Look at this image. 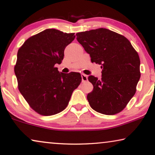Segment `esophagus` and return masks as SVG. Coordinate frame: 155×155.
I'll list each match as a JSON object with an SVG mask.
<instances>
[{"instance_id":"esophagus-1","label":"esophagus","mask_w":155,"mask_h":155,"mask_svg":"<svg viewBox=\"0 0 155 155\" xmlns=\"http://www.w3.org/2000/svg\"><path fill=\"white\" fill-rule=\"evenodd\" d=\"M81 80H82V82H85V81H87V76L85 74H81Z\"/></svg>"}]
</instances>
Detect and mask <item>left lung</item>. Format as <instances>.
<instances>
[{"mask_svg": "<svg viewBox=\"0 0 155 155\" xmlns=\"http://www.w3.org/2000/svg\"><path fill=\"white\" fill-rule=\"evenodd\" d=\"M77 40L101 65L102 78L90 75L94 88L87 99L92 109L104 115L121 112L134 96L140 78L139 55L125 36L105 28L79 32Z\"/></svg>", "mask_w": 155, "mask_h": 155, "instance_id": "obj_1", "label": "left lung"}]
</instances>
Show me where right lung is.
Instances as JSON below:
<instances>
[{
    "mask_svg": "<svg viewBox=\"0 0 155 155\" xmlns=\"http://www.w3.org/2000/svg\"><path fill=\"white\" fill-rule=\"evenodd\" d=\"M74 34L46 29L26 40L17 52L14 71L19 90L40 115L50 116L63 110L81 83L80 74L59 73L54 66L62 62Z\"/></svg>",
    "mask_w": 155,
    "mask_h": 155,
    "instance_id": "obj_1",
    "label": "right lung"
}]
</instances>
